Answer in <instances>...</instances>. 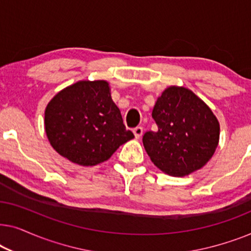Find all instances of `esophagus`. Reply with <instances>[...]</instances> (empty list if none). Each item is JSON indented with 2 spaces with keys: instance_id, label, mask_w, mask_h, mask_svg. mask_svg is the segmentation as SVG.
<instances>
[{
  "instance_id": "34e87169",
  "label": "esophagus",
  "mask_w": 251,
  "mask_h": 251,
  "mask_svg": "<svg viewBox=\"0 0 251 251\" xmlns=\"http://www.w3.org/2000/svg\"><path fill=\"white\" fill-rule=\"evenodd\" d=\"M133 135H135L136 138H140L143 135V126H136V128L133 129Z\"/></svg>"
}]
</instances>
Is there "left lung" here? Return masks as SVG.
Here are the masks:
<instances>
[{"instance_id":"left-lung-1","label":"left lung","mask_w":251,"mask_h":251,"mask_svg":"<svg viewBox=\"0 0 251 251\" xmlns=\"http://www.w3.org/2000/svg\"><path fill=\"white\" fill-rule=\"evenodd\" d=\"M156 131H146L143 144L152 162L170 176L201 169L214 155L219 123L211 109L186 88L170 87L154 105Z\"/></svg>"}]
</instances>
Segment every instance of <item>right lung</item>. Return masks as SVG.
Instances as JSON below:
<instances>
[{
  "mask_svg": "<svg viewBox=\"0 0 251 251\" xmlns=\"http://www.w3.org/2000/svg\"><path fill=\"white\" fill-rule=\"evenodd\" d=\"M106 81H80L48 104L44 126L51 146L72 162L96 166L133 138Z\"/></svg>",
  "mask_w": 251,
  "mask_h": 251,
  "instance_id": "add662e5",
  "label": "right lung"
}]
</instances>
